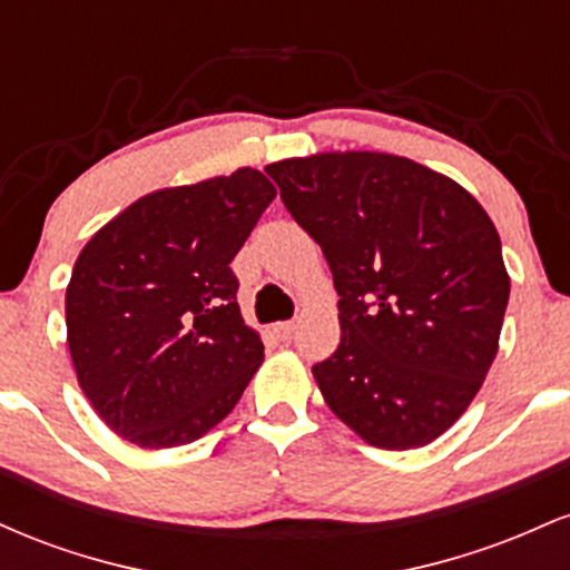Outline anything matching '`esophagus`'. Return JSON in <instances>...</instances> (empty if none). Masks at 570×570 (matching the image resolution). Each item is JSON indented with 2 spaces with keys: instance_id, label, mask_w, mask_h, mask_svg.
I'll list each match as a JSON object with an SVG mask.
<instances>
[{
  "instance_id": "esophagus-1",
  "label": "esophagus",
  "mask_w": 570,
  "mask_h": 570,
  "mask_svg": "<svg viewBox=\"0 0 570 570\" xmlns=\"http://www.w3.org/2000/svg\"><path fill=\"white\" fill-rule=\"evenodd\" d=\"M273 332H276L278 340H292L294 335V322H281L273 326Z\"/></svg>"
}]
</instances>
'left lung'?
I'll list each match as a JSON object with an SVG mask.
<instances>
[{"instance_id": "obj_1", "label": "left lung", "mask_w": 570, "mask_h": 570, "mask_svg": "<svg viewBox=\"0 0 570 570\" xmlns=\"http://www.w3.org/2000/svg\"><path fill=\"white\" fill-rule=\"evenodd\" d=\"M265 171L340 294V345L313 364L324 402L372 448L434 442L499 353L509 273L485 208L399 155L318 153Z\"/></svg>"}]
</instances>
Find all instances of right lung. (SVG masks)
<instances>
[{"instance_id":"right-lung-1","label":"right lung","mask_w":570,"mask_h":570,"mask_svg":"<svg viewBox=\"0 0 570 570\" xmlns=\"http://www.w3.org/2000/svg\"><path fill=\"white\" fill-rule=\"evenodd\" d=\"M276 198L257 168L130 203L77 257L67 343L90 407L144 450L200 440L230 415L265 345L244 324L233 257Z\"/></svg>"}]
</instances>
